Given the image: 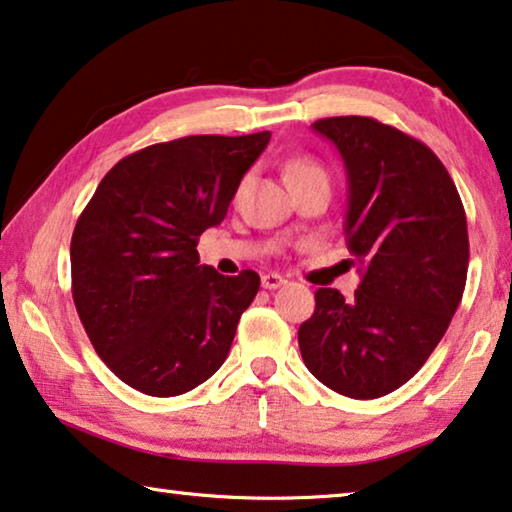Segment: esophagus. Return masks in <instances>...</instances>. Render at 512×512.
Returning a JSON list of instances; mask_svg holds the SVG:
<instances>
[{
  "instance_id": "obj_1",
  "label": "esophagus",
  "mask_w": 512,
  "mask_h": 512,
  "mask_svg": "<svg viewBox=\"0 0 512 512\" xmlns=\"http://www.w3.org/2000/svg\"><path fill=\"white\" fill-rule=\"evenodd\" d=\"M285 278H282V275H278V273H266V275H262V287L264 289H278V287H282L285 285Z\"/></svg>"
}]
</instances>
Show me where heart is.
Returning a JSON list of instances; mask_svg holds the SVG:
<instances>
[{
    "instance_id": "obj_1",
    "label": "heart",
    "mask_w": 512,
    "mask_h": 512,
    "mask_svg": "<svg viewBox=\"0 0 512 512\" xmlns=\"http://www.w3.org/2000/svg\"><path fill=\"white\" fill-rule=\"evenodd\" d=\"M285 175H287V182H291V180H300V177H312V175L326 177V170H323L321 164H316L314 159L303 157V159L289 161L285 168Z\"/></svg>"
}]
</instances>
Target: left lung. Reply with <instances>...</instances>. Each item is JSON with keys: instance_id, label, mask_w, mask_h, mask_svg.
I'll return each instance as SVG.
<instances>
[{"instance_id": "left-lung-1", "label": "left lung", "mask_w": 512, "mask_h": 512, "mask_svg": "<svg viewBox=\"0 0 512 512\" xmlns=\"http://www.w3.org/2000/svg\"><path fill=\"white\" fill-rule=\"evenodd\" d=\"M348 175L346 246L362 282L346 300L314 294L298 328L305 367L351 399H378L415 376L440 344L467 282L465 207L437 154L367 116L321 118Z\"/></svg>"}]
</instances>
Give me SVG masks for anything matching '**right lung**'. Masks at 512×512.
<instances>
[{"label":"right lung","mask_w":512,"mask_h":512,"mask_svg":"<svg viewBox=\"0 0 512 512\" xmlns=\"http://www.w3.org/2000/svg\"><path fill=\"white\" fill-rule=\"evenodd\" d=\"M269 141L259 132L148 145L120 159L81 212L72 298L97 355L129 387L180 396L225 362L259 275L216 273L196 246Z\"/></svg>","instance_id":"obj_1"}]
</instances>
